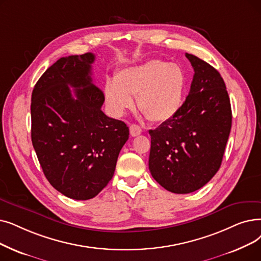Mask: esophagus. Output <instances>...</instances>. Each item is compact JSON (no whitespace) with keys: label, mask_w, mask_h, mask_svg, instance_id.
I'll use <instances>...</instances> for the list:
<instances>
[{"label":"esophagus","mask_w":261,"mask_h":261,"mask_svg":"<svg viewBox=\"0 0 261 261\" xmlns=\"http://www.w3.org/2000/svg\"><path fill=\"white\" fill-rule=\"evenodd\" d=\"M142 133V128L139 126V124H131L130 126V134L132 137H138Z\"/></svg>","instance_id":"esophagus-1"}]
</instances>
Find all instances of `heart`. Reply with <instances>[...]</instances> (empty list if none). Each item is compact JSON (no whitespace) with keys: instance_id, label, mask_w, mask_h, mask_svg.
I'll use <instances>...</instances> for the list:
<instances>
[{"instance_id":"obj_1","label":"heart","mask_w":261,"mask_h":261,"mask_svg":"<svg viewBox=\"0 0 261 261\" xmlns=\"http://www.w3.org/2000/svg\"><path fill=\"white\" fill-rule=\"evenodd\" d=\"M187 75L177 64L151 60L129 67L105 85V99L110 111L122 115L138 97L139 110L150 121L162 122L175 117L182 108Z\"/></svg>"}]
</instances>
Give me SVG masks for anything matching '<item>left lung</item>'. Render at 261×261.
Segmentation results:
<instances>
[{"label":"left lung","instance_id":"8db88e82","mask_svg":"<svg viewBox=\"0 0 261 261\" xmlns=\"http://www.w3.org/2000/svg\"><path fill=\"white\" fill-rule=\"evenodd\" d=\"M186 56L194 75L182 108L175 117L149 130L151 176L177 194L192 193L217 174L232 119L220 72L195 55Z\"/></svg>","mask_w":261,"mask_h":261}]
</instances>
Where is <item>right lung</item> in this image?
Wrapping results in <instances>:
<instances>
[{"mask_svg": "<svg viewBox=\"0 0 261 261\" xmlns=\"http://www.w3.org/2000/svg\"><path fill=\"white\" fill-rule=\"evenodd\" d=\"M94 61L90 52L60 59L32 93V143L42 172L55 190L76 200L107 187L129 139L127 124L101 111L105 95L93 83Z\"/></svg>", "mask_w": 261, "mask_h": 261, "instance_id": "add662e5", "label": "right lung"}]
</instances>
